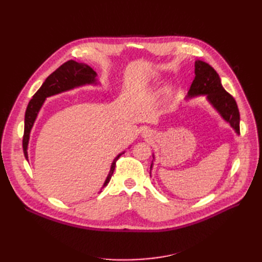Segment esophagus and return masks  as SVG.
<instances>
[{"label":"esophagus","instance_id":"esophagus-1","mask_svg":"<svg viewBox=\"0 0 262 262\" xmlns=\"http://www.w3.org/2000/svg\"><path fill=\"white\" fill-rule=\"evenodd\" d=\"M142 134H143V137H145V138H150L153 136V133H152V131L150 130H144L143 132H142Z\"/></svg>","mask_w":262,"mask_h":262}]
</instances>
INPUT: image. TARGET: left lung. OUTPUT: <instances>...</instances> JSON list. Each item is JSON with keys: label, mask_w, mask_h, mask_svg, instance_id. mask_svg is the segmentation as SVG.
<instances>
[{"label": "left lung", "mask_w": 262, "mask_h": 262, "mask_svg": "<svg viewBox=\"0 0 262 262\" xmlns=\"http://www.w3.org/2000/svg\"><path fill=\"white\" fill-rule=\"evenodd\" d=\"M194 74L188 97L207 95L210 104L217 110L225 121L231 124L236 133L239 134L241 119L238 107L232 95L223 89L216 71L208 63L198 60L194 63Z\"/></svg>", "instance_id": "1"}]
</instances>
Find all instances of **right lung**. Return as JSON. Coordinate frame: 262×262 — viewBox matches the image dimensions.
<instances>
[{
  "label": "right lung",
  "instance_id": "right-lung-1",
  "mask_svg": "<svg viewBox=\"0 0 262 262\" xmlns=\"http://www.w3.org/2000/svg\"><path fill=\"white\" fill-rule=\"evenodd\" d=\"M96 72H95L91 67L85 64V63H78L74 60H69L66 63H63L61 67H59L53 73H51L46 78V81L43 82L40 89L36 92L33 98L30 99L25 113V128H24L23 149L27 161V146L30 136V130L33 128L39 110H40L46 98L55 94L72 90L77 86H82L86 84H96ZM122 154L123 153L119 154L114 160L112 167H110L109 175L104 184V187L107 186L108 182L110 181V178H112L116 167V162Z\"/></svg>",
  "mask_w": 262,
  "mask_h": 262
}]
</instances>
